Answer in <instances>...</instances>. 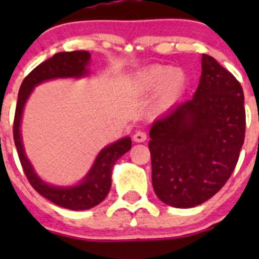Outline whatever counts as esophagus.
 Segmentation results:
<instances>
[{
    "instance_id": "1",
    "label": "esophagus",
    "mask_w": 259,
    "mask_h": 259,
    "mask_svg": "<svg viewBox=\"0 0 259 259\" xmlns=\"http://www.w3.org/2000/svg\"><path fill=\"white\" fill-rule=\"evenodd\" d=\"M133 139H134V142H137V143H143V142H145L146 140V134L144 132H137L134 134V137H133Z\"/></svg>"
}]
</instances>
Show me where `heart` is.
Wrapping results in <instances>:
<instances>
[{"instance_id":"heart-1","label":"heart","mask_w":259,"mask_h":259,"mask_svg":"<svg viewBox=\"0 0 259 259\" xmlns=\"http://www.w3.org/2000/svg\"><path fill=\"white\" fill-rule=\"evenodd\" d=\"M189 86V76L182 67L151 65L139 72L133 81L134 95L146 98L156 93L154 101L155 113H165L176 106Z\"/></svg>"}]
</instances>
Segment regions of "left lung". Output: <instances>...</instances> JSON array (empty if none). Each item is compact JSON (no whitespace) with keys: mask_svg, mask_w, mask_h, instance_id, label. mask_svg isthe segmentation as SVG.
Segmentation results:
<instances>
[{"mask_svg":"<svg viewBox=\"0 0 259 259\" xmlns=\"http://www.w3.org/2000/svg\"><path fill=\"white\" fill-rule=\"evenodd\" d=\"M244 133L241 83L204 54L193 99L155 120L149 133L151 180L159 199L176 208L210 199L233 173Z\"/></svg>","mask_w":259,"mask_h":259,"instance_id":"8db88e82","label":"left lung"}]
</instances>
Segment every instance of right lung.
Masks as SVG:
<instances>
[{"label": "right lung", "mask_w": 259, "mask_h": 259, "mask_svg": "<svg viewBox=\"0 0 259 259\" xmlns=\"http://www.w3.org/2000/svg\"><path fill=\"white\" fill-rule=\"evenodd\" d=\"M88 51L59 52L36 66L21 83L18 91L16 113L14 120V139L17 148L18 158L25 171L27 180L33 189L40 193L50 202L62 208L71 210H83L95 207L103 202L111 187V171L114 164L120 156L132 148V139L129 137L117 140L114 144L108 145L99 153L90 171L75 187H55L44 182L35 173L30 160L25 154L21 139V117L27 99L30 98L33 88L46 80L57 77H81L89 74L86 66L90 62Z\"/></svg>", "instance_id": "right-lung-1"}]
</instances>
